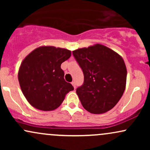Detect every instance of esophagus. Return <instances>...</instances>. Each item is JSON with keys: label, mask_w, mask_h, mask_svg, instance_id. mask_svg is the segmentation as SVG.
I'll use <instances>...</instances> for the list:
<instances>
[{"label": "esophagus", "mask_w": 150, "mask_h": 150, "mask_svg": "<svg viewBox=\"0 0 150 150\" xmlns=\"http://www.w3.org/2000/svg\"><path fill=\"white\" fill-rule=\"evenodd\" d=\"M71 84H72V85L73 86L74 88H75V89L76 88V85H75V82H74V81H73V82H71Z\"/></svg>", "instance_id": "1"}]
</instances>
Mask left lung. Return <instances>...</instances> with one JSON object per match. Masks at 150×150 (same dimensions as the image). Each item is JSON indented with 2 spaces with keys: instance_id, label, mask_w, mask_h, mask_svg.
Returning <instances> with one entry per match:
<instances>
[{
  "instance_id": "obj_1",
  "label": "left lung",
  "mask_w": 150,
  "mask_h": 150,
  "mask_svg": "<svg viewBox=\"0 0 150 150\" xmlns=\"http://www.w3.org/2000/svg\"><path fill=\"white\" fill-rule=\"evenodd\" d=\"M73 53L84 74L83 85L76 89L82 106L94 114L112 109L126 86L127 69L123 58L99 44L76 49Z\"/></svg>"
}]
</instances>
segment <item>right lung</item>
<instances>
[{
    "label": "right lung",
    "mask_w": 150,
    "mask_h": 150,
    "mask_svg": "<svg viewBox=\"0 0 150 150\" xmlns=\"http://www.w3.org/2000/svg\"><path fill=\"white\" fill-rule=\"evenodd\" d=\"M71 56L70 50L52 46L37 48L24 58L18 70L20 88L33 107L44 111L61 106L74 88L64 80L61 63Z\"/></svg>",
    "instance_id": "1"
}]
</instances>
